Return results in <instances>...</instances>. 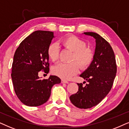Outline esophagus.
Wrapping results in <instances>:
<instances>
[{"label": "esophagus", "instance_id": "1", "mask_svg": "<svg viewBox=\"0 0 129 129\" xmlns=\"http://www.w3.org/2000/svg\"><path fill=\"white\" fill-rule=\"evenodd\" d=\"M61 83L62 84H68V82L67 81H66V80H61Z\"/></svg>", "mask_w": 129, "mask_h": 129}]
</instances>
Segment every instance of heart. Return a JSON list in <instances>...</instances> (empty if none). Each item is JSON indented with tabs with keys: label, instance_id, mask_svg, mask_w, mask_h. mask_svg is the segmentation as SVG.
<instances>
[{
	"label": "heart",
	"instance_id": "b5f03b06",
	"mask_svg": "<svg viewBox=\"0 0 129 129\" xmlns=\"http://www.w3.org/2000/svg\"><path fill=\"white\" fill-rule=\"evenodd\" d=\"M61 44L73 52L70 63L61 62L54 67L53 73L60 78L68 80L78 73L79 66L81 68L87 67L93 59V52L88 48L85 47L86 44L83 41L74 36L67 37L61 41ZM47 54L51 61H56L58 59L59 48L56 43H51L47 49Z\"/></svg>",
	"mask_w": 129,
	"mask_h": 129
}]
</instances>
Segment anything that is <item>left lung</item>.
<instances>
[{"mask_svg": "<svg viewBox=\"0 0 129 129\" xmlns=\"http://www.w3.org/2000/svg\"><path fill=\"white\" fill-rule=\"evenodd\" d=\"M95 40L93 59L81 74L87 82L85 86L77 84L78 91L70 97L72 104L80 109H90L97 105L107 95L116 77L117 66L114 53L109 43L94 32H84ZM85 82V81H84Z\"/></svg>", "mask_w": 129, "mask_h": 129, "instance_id": "8db88e82", "label": "left lung"}]
</instances>
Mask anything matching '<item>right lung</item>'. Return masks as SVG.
<instances>
[{
    "mask_svg": "<svg viewBox=\"0 0 129 129\" xmlns=\"http://www.w3.org/2000/svg\"><path fill=\"white\" fill-rule=\"evenodd\" d=\"M54 38L52 32L36 30L15 51L11 77L15 93L26 106L36 107L44 104L50 97L53 85L61 82L55 75L42 80L38 75L41 70L49 73L47 49Z\"/></svg>",
    "mask_w": 129,
    "mask_h": 129,
    "instance_id": "1",
    "label": "right lung"
}]
</instances>
